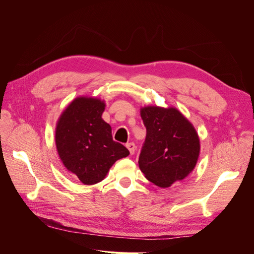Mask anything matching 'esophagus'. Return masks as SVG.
<instances>
[{
  "label": "esophagus",
  "instance_id": "obj_1",
  "mask_svg": "<svg viewBox=\"0 0 254 254\" xmlns=\"http://www.w3.org/2000/svg\"><path fill=\"white\" fill-rule=\"evenodd\" d=\"M126 147L128 148L130 155H133L134 151H135V145L133 142H130V143H127L126 144Z\"/></svg>",
  "mask_w": 254,
  "mask_h": 254
}]
</instances>
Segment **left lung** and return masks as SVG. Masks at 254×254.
Returning <instances> with one entry per match:
<instances>
[{"mask_svg": "<svg viewBox=\"0 0 254 254\" xmlns=\"http://www.w3.org/2000/svg\"><path fill=\"white\" fill-rule=\"evenodd\" d=\"M146 139L139 157L142 173L160 188L171 187L194 170L200 143L194 126L176 108L141 109Z\"/></svg>", "mask_w": 254, "mask_h": 254, "instance_id": "obj_1", "label": "left lung"}]
</instances>
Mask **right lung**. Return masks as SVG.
Returning a JSON list of instances; mask_svg holds the SVG:
<instances>
[{
  "label": "right lung",
  "mask_w": 254,
  "mask_h": 254,
  "mask_svg": "<svg viewBox=\"0 0 254 254\" xmlns=\"http://www.w3.org/2000/svg\"><path fill=\"white\" fill-rule=\"evenodd\" d=\"M105 103L77 97L61 113L56 127V147L67 171L87 186L101 182L115 161L129 150L112 139L111 126L102 119Z\"/></svg>",
  "instance_id": "1"
}]
</instances>
